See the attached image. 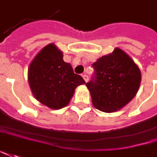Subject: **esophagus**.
<instances>
[{"mask_svg": "<svg viewBox=\"0 0 157 157\" xmlns=\"http://www.w3.org/2000/svg\"><path fill=\"white\" fill-rule=\"evenodd\" d=\"M82 77H83V78L85 79V82H87V81L89 80V77L87 76L86 74H83V75H82Z\"/></svg>", "mask_w": 157, "mask_h": 157, "instance_id": "obj_1", "label": "esophagus"}]
</instances>
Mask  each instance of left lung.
Here are the masks:
<instances>
[{
    "label": "left lung",
    "instance_id": "obj_1",
    "mask_svg": "<svg viewBox=\"0 0 157 157\" xmlns=\"http://www.w3.org/2000/svg\"><path fill=\"white\" fill-rule=\"evenodd\" d=\"M91 79L86 83L97 109L110 113L121 109L137 94L141 72L134 61L120 48L92 64Z\"/></svg>",
    "mask_w": 157,
    "mask_h": 157
}]
</instances>
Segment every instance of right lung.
<instances>
[{"instance_id":"1","label":"right lung","mask_w":157,"mask_h":157,"mask_svg":"<svg viewBox=\"0 0 157 157\" xmlns=\"http://www.w3.org/2000/svg\"><path fill=\"white\" fill-rule=\"evenodd\" d=\"M28 80L36 100L53 109L67 105L77 86L85 84L75 74L71 65L55 44L44 47L33 59L28 70Z\"/></svg>"}]
</instances>
